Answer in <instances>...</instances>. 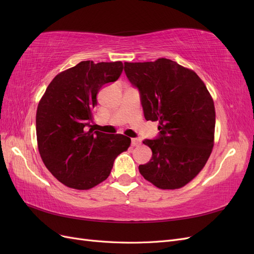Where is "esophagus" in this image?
Segmentation results:
<instances>
[{"label":"esophagus","mask_w":254,"mask_h":254,"mask_svg":"<svg viewBox=\"0 0 254 254\" xmlns=\"http://www.w3.org/2000/svg\"><path fill=\"white\" fill-rule=\"evenodd\" d=\"M141 141L139 139H131V146H139Z\"/></svg>","instance_id":"esophagus-1"}]
</instances>
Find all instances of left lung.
<instances>
[{
	"mask_svg": "<svg viewBox=\"0 0 254 254\" xmlns=\"http://www.w3.org/2000/svg\"><path fill=\"white\" fill-rule=\"evenodd\" d=\"M128 80L139 90L146 121L159 122V133L144 140L152 157L141 175L162 190L186 186L200 172L214 145V102L198 75L176 61L125 63Z\"/></svg>",
	"mask_w": 254,
	"mask_h": 254,
	"instance_id": "obj_1",
	"label": "left lung"
}]
</instances>
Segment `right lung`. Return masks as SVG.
I'll return each instance as SVG.
<instances>
[{
	"instance_id": "1",
	"label": "right lung",
	"mask_w": 254,
	"mask_h": 254,
	"mask_svg": "<svg viewBox=\"0 0 254 254\" xmlns=\"http://www.w3.org/2000/svg\"><path fill=\"white\" fill-rule=\"evenodd\" d=\"M122 72L121 61H81L58 74L38 105L36 131L41 159L68 188L89 190L106 180L115 158L131 143L123 134L91 128L97 93L117 81Z\"/></svg>"
}]
</instances>
